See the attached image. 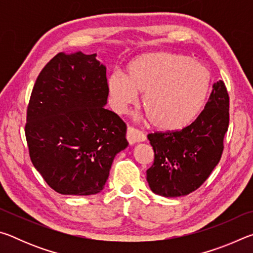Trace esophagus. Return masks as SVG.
Segmentation results:
<instances>
[{
    "label": "esophagus",
    "instance_id": "1",
    "mask_svg": "<svg viewBox=\"0 0 253 253\" xmlns=\"http://www.w3.org/2000/svg\"><path fill=\"white\" fill-rule=\"evenodd\" d=\"M127 139L128 142H129V144H135V143L144 142V140L146 139V136H145V134L142 130L129 126L127 128Z\"/></svg>",
    "mask_w": 253,
    "mask_h": 253
}]
</instances>
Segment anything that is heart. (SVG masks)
<instances>
[{
    "label": "heart",
    "instance_id": "obj_1",
    "mask_svg": "<svg viewBox=\"0 0 253 253\" xmlns=\"http://www.w3.org/2000/svg\"><path fill=\"white\" fill-rule=\"evenodd\" d=\"M107 84L117 113L136 104L137 92H142L143 107L154 125L175 130L198 116L211 85V74L202 63L184 55L156 52L132 60L126 76L114 71Z\"/></svg>",
    "mask_w": 253,
    "mask_h": 253
}]
</instances>
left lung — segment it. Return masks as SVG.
Instances as JSON below:
<instances>
[{
	"label": "left lung",
	"mask_w": 253,
	"mask_h": 253,
	"mask_svg": "<svg viewBox=\"0 0 253 253\" xmlns=\"http://www.w3.org/2000/svg\"><path fill=\"white\" fill-rule=\"evenodd\" d=\"M212 88L204 109L191 125L147 135L154 163L146 178L155 194L176 198L192 193L220 162L229 127V93L222 80Z\"/></svg>",
	"instance_id": "8db88e82"
}]
</instances>
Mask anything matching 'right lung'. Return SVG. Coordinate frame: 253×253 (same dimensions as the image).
Listing matches in <instances>:
<instances>
[{
  "instance_id": "right-lung-1",
  "label": "right lung",
  "mask_w": 253,
  "mask_h": 253,
  "mask_svg": "<svg viewBox=\"0 0 253 253\" xmlns=\"http://www.w3.org/2000/svg\"><path fill=\"white\" fill-rule=\"evenodd\" d=\"M108 92L96 53L60 52L38 76L25 137L34 168L60 194L99 193L115 156L128 146L126 124L104 107Z\"/></svg>"
}]
</instances>
